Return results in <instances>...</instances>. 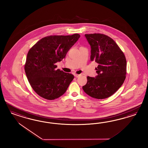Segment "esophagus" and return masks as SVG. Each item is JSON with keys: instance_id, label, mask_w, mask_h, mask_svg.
Masks as SVG:
<instances>
[{"instance_id": "34e87169", "label": "esophagus", "mask_w": 148, "mask_h": 148, "mask_svg": "<svg viewBox=\"0 0 148 148\" xmlns=\"http://www.w3.org/2000/svg\"><path fill=\"white\" fill-rule=\"evenodd\" d=\"M80 75V74H74V76H75L76 77H79Z\"/></svg>"}]
</instances>
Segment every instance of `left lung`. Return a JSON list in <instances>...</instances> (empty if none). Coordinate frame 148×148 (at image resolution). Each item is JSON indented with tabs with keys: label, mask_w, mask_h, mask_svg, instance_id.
I'll return each mask as SVG.
<instances>
[{
	"label": "left lung",
	"mask_w": 148,
	"mask_h": 148,
	"mask_svg": "<svg viewBox=\"0 0 148 148\" xmlns=\"http://www.w3.org/2000/svg\"><path fill=\"white\" fill-rule=\"evenodd\" d=\"M85 36L90 46V60L98 66L95 68L98 75L95 77L87 76V82L82 88L92 98H107L121 87L125 79V56L108 36L100 34Z\"/></svg>",
	"instance_id": "obj_1"
}]
</instances>
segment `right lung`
I'll return each mask as SVG.
<instances>
[{
  "mask_svg": "<svg viewBox=\"0 0 148 148\" xmlns=\"http://www.w3.org/2000/svg\"><path fill=\"white\" fill-rule=\"evenodd\" d=\"M80 35L49 36L38 41L27 54L24 66L27 80L32 89L48 100L58 98L64 94L74 76L56 69V63L65 58Z\"/></svg>",
  "mask_w": 148,
  "mask_h": 148,
  "instance_id": "right-lung-1",
  "label": "right lung"
}]
</instances>
